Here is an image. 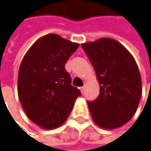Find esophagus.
Segmentation results:
<instances>
[{
    "instance_id": "esophagus-1",
    "label": "esophagus",
    "mask_w": 151,
    "mask_h": 151,
    "mask_svg": "<svg viewBox=\"0 0 151 151\" xmlns=\"http://www.w3.org/2000/svg\"><path fill=\"white\" fill-rule=\"evenodd\" d=\"M80 89H81V93L83 94V93H84V90H85V86H83V87H81V88H80Z\"/></svg>"
}]
</instances>
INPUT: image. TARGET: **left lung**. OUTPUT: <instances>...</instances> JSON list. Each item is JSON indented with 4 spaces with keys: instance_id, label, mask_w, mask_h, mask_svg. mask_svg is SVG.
<instances>
[{
    "instance_id": "obj_1",
    "label": "left lung",
    "mask_w": 151,
    "mask_h": 151,
    "mask_svg": "<svg viewBox=\"0 0 151 151\" xmlns=\"http://www.w3.org/2000/svg\"><path fill=\"white\" fill-rule=\"evenodd\" d=\"M99 83L100 94L88 102L94 123L114 130L136 113L142 96V77L131 52L118 41L103 37L81 44Z\"/></svg>"
}]
</instances>
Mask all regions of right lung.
Masks as SVG:
<instances>
[{
    "label": "right lung",
    "instance_id": "add662e5",
    "mask_svg": "<svg viewBox=\"0 0 151 151\" xmlns=\"http://www.w3.org/2000/svg\"><path fill=\"white\" fill-rule=\"evenodd\" d=\"M79 44L48 34L27 50L20 63L18 95L29 119L45 130L61 126L81 91L71 86L65 63Z\"/></svg>",
    "mask_w": 151,
    "mask_h": 151
}]
</instances>
